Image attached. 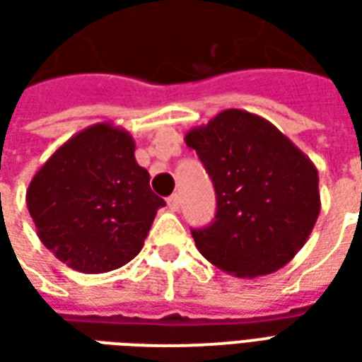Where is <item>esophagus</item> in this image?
<instances>
[{
    "label": "esophagus",
    "instance_id": "obj_1",
    "mask_svg": "<svg viewBox=\"0 0 362 362\" xmlns=\"http://www.w3.org/2000/svg\"><path fill=\"white\" fill-rule=\"evenodd\" d=\"M166 205H168L170 211H178V207H180V196H178V194H173V196L166 199Z\"/></svg>",
    "mask_w": 362,
    "mask_h": 362
}]
</instances>
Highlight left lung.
<instances>
[{"label":"left lung","mask_w":362,"mask_h":362,"mask_svg":"<svg viewBox=\"0 0 362 362\" xmlns=\"http://www.w3.org/2000/svg\"><path fill=\"white\" fill-rule=\"evenodd\" d=\"M184 139L217 194L215 221L192 230L199 254L236 277L287 266L322 207L314 163L272 122L238 108L192 127Z\"/></svg>","instance_id":"left-lung-1"}]
</instances>
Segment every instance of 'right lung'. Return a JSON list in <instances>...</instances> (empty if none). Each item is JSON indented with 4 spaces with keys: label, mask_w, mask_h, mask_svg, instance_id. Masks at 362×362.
I'll return each instance as SVG.
<instances>
[{
    "label": "right lung",
    "mask_w": 362,
    "mask_h": 362,
    "mask_svg": "<svg viewBox=\"0 0 362 362\" xmlns=\"http://www.w3.org/2000/svg\"><path fill=\"white\" fill-rule=\"evenodd\" d=\"M134 153V137L124 127L93 124L58 147L28 184L36 235L75 272L126 266L165 205Z\"/></svg>",
    "instance_id": "add662e5"
}]
</instances>
